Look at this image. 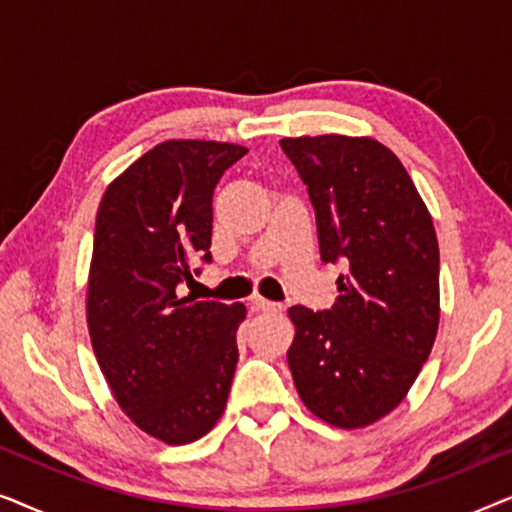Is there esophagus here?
Returning <instances> with one entry per match:
<instances>
[{
    "label": "esophagus",
    "instance_id": "34e87169",
    "mask_svg": "<svg viewBox=\"0 0 512 512\" xmlns=\"http://www.w3.org/2000/svg\"><path fill=\"white\" fill-rule=\"evenodd\" d=\"M249 305H251V310H254V312H282V305L270 303V300H265L261 296L251 298Z\"/></svg>",
    "mask_w": 512,
    "mask_h": 512
}]
</instances>
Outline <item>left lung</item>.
Segmentation results:
<instances>
[{
    "mask_svg": "<svg viewBox=\"0 0 512 512\" xmlns=\"http://www.w3.org/2000/svg\"><path fill=\"white\" fill-rule=\"evenodd\" d=\"M307 186L324 263L345 261L331 310L293 305L289 368L307 410L340 429L389 415L438 333L436 228L410 174L370 137H284Z\"/></svg>",
    "mask_w": 512,
    "mask_h": 512,
    "instance_id": "8db88e82",
    "label": "left lung"
}]
</instances>
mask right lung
I'll use <instances>...</instances> for the list:
<instances>
[{"mask_svg":"<svg viewBox=\"0 0 512 512\" xmlns=\"http://www.w3.org/2000/svg\"><path fill=\"white\" fill-rule=\"evenodd\" d=\"M247 149L170 139L104 191L88 277V331L118 405L149 436L193 443L226 408L247 307L177 296L212 261V195ZM200 270H195L198 275Z\"/></svg>","mask_w":512,"mask_h":512,"instance_id":"right-lung-1","label":"right lung"}]
</instances>
